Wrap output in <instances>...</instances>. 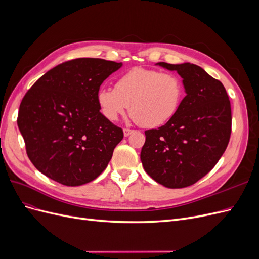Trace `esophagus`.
I'll return each instance as SVG.
<instances>
[{
	"mask_svg": "<svg viewBox=\"0 0 259 259\" xmlns=\"http://www.w3.org/2000/svg\"><path fill=\"white\" fill-rule=\"evenodd\" d=\"M123 132H124V136H125V137H127V136H130V135L132 134V133L134 132V131H133V130H130V128H124V130H123Z\"/></svg>",
	"mask_w": 259,
	"mask_h": 259,
	"instance_id": "1",
	"label": "esophagus"
}]
</instances>
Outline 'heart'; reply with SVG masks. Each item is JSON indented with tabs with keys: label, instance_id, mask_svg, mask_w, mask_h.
<instances>
[{
	"label": "heart",
	"instance_id": "obj_1",
	"mask_svg": "<svg viewBox=\"0 0 259 259\" xmlns=\"http://www.w3.org/2000/svg\"><path fill=\"white\" fill-rule=\"evenodd\" d=\"M184 93V83L177 74L134 68L115 81L114 90L100 89L97 104L109 121L117 120L130 105L136 122L145 127H158L173 119Z\"/></svg>",
	"mask_w": 259,
	"mask_h": 259
}]
</instances>
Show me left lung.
I'll return each mask as SVG.
<instances>
[{
  "mask_svg": "<svg viewBox=\"0 0 259 259\" xmlns=\"http://www.w3.org/2000/svg\"><path fill=\"white\" fill-rule=\"evenodd\" d=\"M183 77L187 95L173 119L145 132L140 159L147 174L167 188L204 177L222 158L231 135V106L221 81L201 67L158 62Z\"/></svg>",
  "mask_w": 259,
  "mask_h": 259,
  "instance_id": "1",
  "label": "left lung"
}]
</instances>
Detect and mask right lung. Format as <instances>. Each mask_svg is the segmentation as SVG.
<instances>
[{
	"label": "right lung",
	"mask_w": 259,
	"mask_h": 259,
	"mask_svg": "<svg viewBox=\"0 0 259 259\" xmlns=\"http://www.w3.org/2000/svg\"><path fill=\"white\" fill-rule=\"evenodd\" d=\"M121 62L75 58L43 74L23 96L17 124L30 161L65 186L97 178L111 160L123 130L101 114L97 93Z\"/></svg>",
	"instance_id": "right-lung-1"
}]
</instances>
